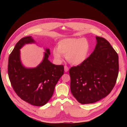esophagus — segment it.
<instances>
[{
    "instance_id": "1",
    "label": "esophagus",
    "mask_w": 127,
    "mask_h": 127,
    "mask_svg": "<svg viewBox=\"0 0 127 127\" xmlns=\"http://www.w3.org/2000/svg\"><path fill=\"white\" fill-rule=\"evenodd\" d=\"M64 71H65V72L68 71V70H69V68H68L67 66H65L64 67Z\"/></svg>"
}]
</instances>
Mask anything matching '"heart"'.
<instances>
[{
  "label": "heart",
  "mask_w": 127,
  "mask_h": 127,
  "mask_svg": "<svg viewBox=\"0 0 127 127\" xmlns=\"http://www.w3.org/2000/svg\"><path fill=\"white\" fill-rule=\"evenodd\" d=\"M90 44L84 38H66L60 40L57 44V49L53 50L55 58L61 61L63 55L66 56L69 63L72 65H79L87 59L90 51Z\"/></svg>",
  "instance_id": "b5f03b06"
}]
</instances>
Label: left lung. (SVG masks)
Returning <instances> with one entry per match:
<instances>
[{"label":"left lung","instance_id":"obj_1","mask_svg":"<svg viewBox=\"0 0 127 127\" xmlns=\"http://www.w3.org/2000/svg\"><path fill=\"white\" fill-rule=\"evenodd\" d=\"M94 51L84 62L69 69L70 90L81 104H91L106 97L116 84L119 57L104 38L96 36Z\"/></svg>","mask_w":127,"mask_h":127}]
</instances>
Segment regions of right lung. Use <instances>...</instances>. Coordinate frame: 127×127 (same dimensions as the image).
Wrapping results in <instances>:
<instances>
[{
	"label": "right lung",
	"instance_id": "right-lung-1",
	"mask_svg": "<svg viewBox=\"0 0 127 127\" xmlns=\"http://www.w3.org/2000/svg\"><path fill=\"white\" fill-rule=\"evenodd\" d=\"M31 36L22 38L9 55L8 74L11 85L22 99L35 106H43L51 98L59 79L64 74L63 65H56L48 59L45 49L42 62L34 68H26L21 60L20 49L25 44L35 43Z\"/></svg>",
	"mask_w": 127,
	"mask_h": 127
}]
</instances>
